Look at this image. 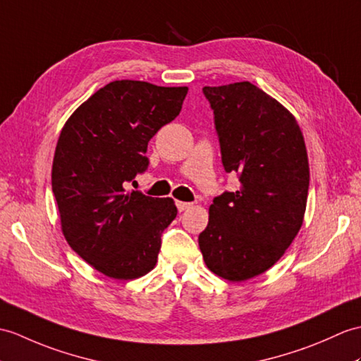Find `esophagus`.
<instances>
[{
  "label": "esophagus",
  "mask_w": 361,
  "mask_h": 361,
  "mask_svg": "<svg viewBox=\"0 0 361 361\" xmlns=\"http://www.w3.org/2000/svg\"><path fill=\"white\" fill-rule=\"evenodd\" d=\"M177 207H178L180 212H183V211H186V209L192 207V203H184V201H177Z\"/></svg>",
  "instance_id": "esophagus-1"
}]
</instances>
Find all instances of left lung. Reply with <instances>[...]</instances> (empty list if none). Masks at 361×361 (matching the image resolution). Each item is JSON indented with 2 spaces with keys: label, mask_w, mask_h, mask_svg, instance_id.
<instances>
[{
  "label": "left lung",
  "mask_w": 361,
  "mask_h": 361,
  "mask_svg": "<svg viewBox=\"0 0 361 361\" xmlns=\"http://www.w3.org/2000/svg\"><path fill=\"white\" fill-rule=\"evenodd\" d=\"M203 94L223 167L237 175L240 188L214 198L198 245L214 274L243 281L279 262L303 224L306 146L292 114L252 82L206 86Z\"/></svg>",
  "instance_id": "left-lung-1"
}]
</instances>
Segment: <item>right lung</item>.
<instances>
[{"mask_svg":"<svg viewBox=\"0 0 361 361\" xmlns=\"http://www.w3.org/2000/svg\"><path fill=\"white\" fill-rule=\"evenodd\" d=\"M188 87L112 81L82 103L61 130L52 190L71 247L98 272L132 280L154 269L172 198L126 192L146 172L147 142L181 112Z\"/></svg>","mask_w":361,"mask_h":361,"instance_id":"right-lung-1","label":"right lung"}]
</instances>
